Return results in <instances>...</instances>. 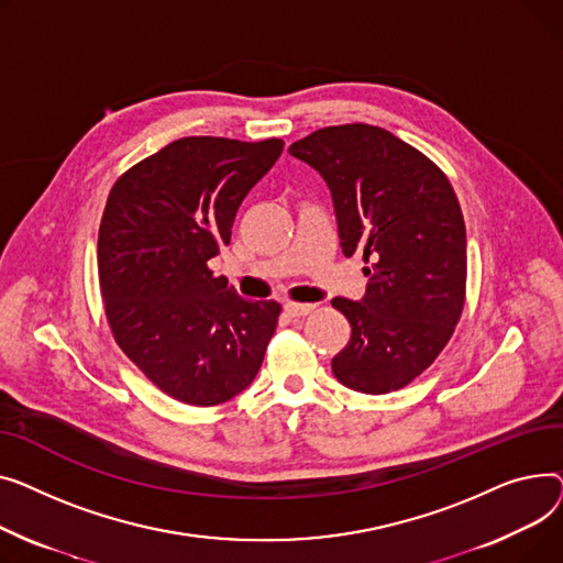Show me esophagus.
Wrapping results in <instances>:
<instances>
[{"label":"esophagus","mask_w":563,"mask_h":563,"mask_svg":"<svg viewBox=\"0 0 563 563\" xmlns=\"http://www.w3.org/2000/svg\"><path fill=\"white\" fill-rule=\"evenodd\" d=\"M313 309H316V305H297V302H286V305H284V311H286L290 318L309 316Z\"/></svg>","instance_id":"esophagus-1"}]
</instances>
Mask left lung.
Returning a JSON list of instances; mask_svg holds the SVG:
<instances>
[{
    "label": "left lung",
    "mask_w": 563,
    "mask_h": 563,
    "mask_svg": "<svg viewBox=\"0 0 563 563\" xmlns=\"http://www.w3.org/2000/svg\"><path fill=\"white\" fill-rule=\"evenodd\" d=\"M332 192L341 247L371 261L358 302L334 297L352 327L332 358L358 393L398 390L429 368L464 309L466 224L448 177L390 131L341 124L288 147Z\"/></svg>",
    "instance_id": "left-lung-1"
}]
</instances>
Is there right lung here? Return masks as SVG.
I'll list each match as a JSON object with an SVG mask.
<instances>
[{
    "label": "right lung",
    "mask_w": 563,
    "mask_h": 563,
    "mask_svg": "<svg viewBox=\"0 0 563 563\" xmlns=\"http://www.w3.org/2000/svg\"><path fill=\"white\" fill-rule=\"evenodd\" d=\"M282 152V139L188 136L111 188L97 239L107 318L122 352L179 402L213 407L243 393L275 334L282 307L243 300L209 261Z\"/></svg>",
    "instance_id": "right-lung-1"
}]
</instances>
